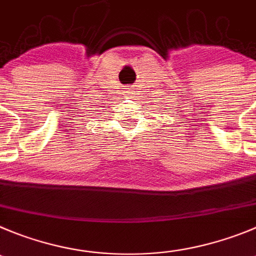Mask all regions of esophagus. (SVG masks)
I'll return each mask as SVG.
<instances>
[{
    "instance_id": "1",
    "label": "esophagus",
    "mask_w": 256,
    "mask_h": 256,
    "mask_svg": "<svg viewBox=\"0 0 256 256\" xmlns=\"http://www.w3.org/2000/svg\"><path fill=\"white\" fill-rule=\"evenodd\" d=\"M126 93H128V96H131V94H132V93H134V90H132V88H126Z\"/></svg>"
}]
</instances>
